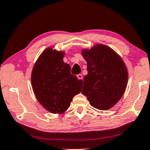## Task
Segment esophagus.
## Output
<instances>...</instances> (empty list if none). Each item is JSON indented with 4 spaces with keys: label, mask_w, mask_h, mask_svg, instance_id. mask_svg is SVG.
Masks as SVG:
<instances>
[{
    "label": "esophagus",
    "mask_w": 150,
    "mask_h": 150,
    "mask_svg": "<svg viewBox=\"0 0 150 150\" xmlns=\"http://www.w3.org/2000/svg\"><path fill=\"white\" fill-rule=\"evenodd\" d=\"M77 78L79 79V80H82V78H83V77H82V74H78V75H77Z\"/></svg>",
    "instance_id": "esophagus-1"
}]
</instances>
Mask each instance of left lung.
Returning a JSON list of instances; mask_svg holds the SVG:
<instances>
[{
    "mask_svg": "<svg viewBox=\"0 0 150 150\" xmlns=\"http://www.w3.org/2000/svg\"><path fill=\"white\" fill-rule=\"evenodd\" d=\"M82 54L88 71L84 77L82 93L93 108L110 109L120 100L127 87L128 73L124 61L104 45L82 50Z\"/></svg>",
    "mask_w": 150,
    "mask_h": 150,
    "instance_id": "left-lung-1",
    "label": "left lung"
}]
</instances>
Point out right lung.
<instances>
[{"label":"right lung","mask_w":150,"mask_h":150,"mask_svg":"<svg viewBox=\"0 0 150 150\" xmlns=\"http://www.w3.org/2000/svg\"><path fill=\"white\" fill-rule=\"evenodd\" d=\"M64 52L47 48L36 61L31 74L34 93L47 110L63 113L75 95L81 92L82 80L70 74V66L63 61Z\"/></svg>","instance_id":"obj_1"}]
</instances>
